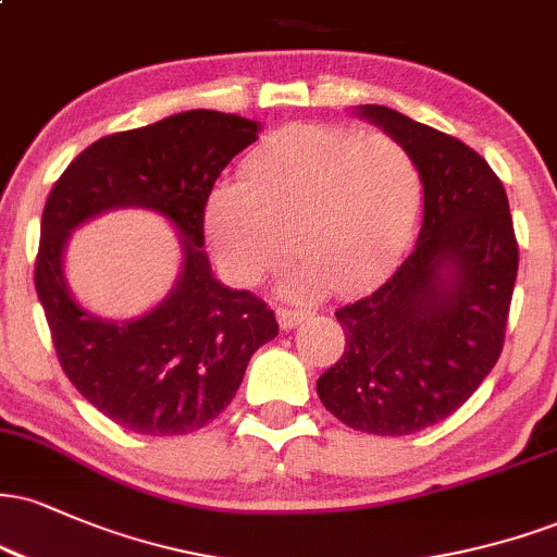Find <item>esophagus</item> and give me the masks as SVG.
<instances>
[{
	"mask_svg": "<svg viewBox=\"0 0 557 557\" xmlns=\"http://www.w3.org/2000/svg\"><path fill=\"white\" fill-rule=\"evenodd\" d=\"M309 317H311V311H306V309H280L277 311V322L283 330L298 327V324Z\"/></svg>",
	"mask_w": 557,
	"mask_h": 557,
	"instance_id": "34e87169",
	"label": "esophagus"
}]
</instances>
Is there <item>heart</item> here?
I'll return each mask as SVG.
<instances>
[{
  "label": "heart",
  "instance_id": "b5f03b06",
  "mask_svg": "<svg viewBox=\"0 0 557 557\" xmlns=\"http://www.w3.org/2000/svg\"><path fill=\"white\" fill-rule=\"evenodd\" d=\"M424 183L417 159L389 136L341 127H287L243 162V181L220 185L203 227L220 267L238 285L259 283L296 251L283 280L293 298L382 277L417 227Z\"/></svg>",
  "mask_w": 557,
  "mask_h": 557
}]
</instances>
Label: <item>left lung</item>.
<instances>
[{
    "mask_svg": "<svg viewBox=\"0 0 557 557\" xmlns=\"http://www.w3.org/2000/svg\"><path fill=\"white\" fill-rule=\"evenodd\" d=\"M356 114L417 159L424 220L398 270L335 311L345 350L317 393L350 430L400 437L458 411L497 363L519 243L500 177L474 149L389 107Z\"/></svg>",
    "mask_w": 557,
    "mask_h": 557,
    "instance_id": "8db88e82",
    "label": "left lung"
}]
</instances>
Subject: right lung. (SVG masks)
Instances as JSON below:
<instances>
[{
    "label": "right lung",
    "instance_id": "add662e5",
    "mask_svg": "<svg viewBox=\"0 0 557 557\" xmlns=\"http://www.w3.org/2000/svg\"><path fill=\"white\" fill-rule=\"evenodd\" d=\"M257 120L188 110L114 133L81 151L41 214L36 293L67 380L114 424L151 437L201 430L238 393L248 361L277 337L264 300L212 274L203 207L235 154L259 138ZM112 208H151L182 238L173 290L136 320H104L74 300L64 277L73 228Z\"/></svg>",
    "mask_w": 557,
    "mask_h": 557
}]
</instances>
